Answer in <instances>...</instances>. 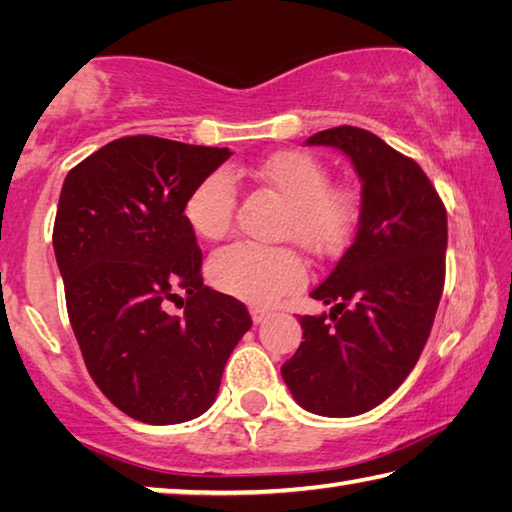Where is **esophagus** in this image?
<instances>
[{
  "label": "esophagus",
  "mask_w": 512,
  "mask_h": 512,
  "mask_svg": "<svg viewBox=\"0 0 512 512\" xmlns=\"http://www.w3.org/2000/svg\"><path fill=\"white\" fill-rule=\"evenodd\" d=\"M250 316H253V323H264V320L271 316V311H268L266 307L253 305V307H250Z\"/></svg>",
  "instance_id": "esophagus-1"
}]
</instances>
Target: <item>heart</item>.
Wrapping results in <instances>:
<instances>
[{
    "mask_svg": "<svg viewBox=\"0 0 512 512\" xmlns=\"http://www.w3.org/2000/svg\"><path fill=\"white\" fill-rule=\"evenodd\" d=\"M255 176L287 201L282 235L314 255L336 253L348 244L359 216L357 198L348 189L334 187L327 167L314 155L273 153L257 164ZM235 205V180L228 171L216 169L189 192L185 221L201 239H221L230 230ZM207 273L216 289L253 305H273L305 280V268L291 248L248 241L216 250Z\"/></svg>",
    "mask_w": 512,
    "mask_h": 512,
    "instance_id": "heart-1",
    "label": "heart"
}]
</instances>
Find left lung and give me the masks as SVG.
<instances>
[{"mask_svg": "<svg viewBox=\"0 0 512 512\" xmlns=\"http://www.w3.org/2000/svg\"><path fill=\"white\" fill-rule=\"evenodd\" d=\"M361 178L359 230L309 293L329 314L300 316L302 341L282 366L296 402L327 418L366 413L418 363L445 287L447 210L420 164L357 126L311 135Z\"/></svg>", "mask_w": 512, "mask_h": 512, "instance_id": "obj_1", "label": "left lung"}]
</instances>
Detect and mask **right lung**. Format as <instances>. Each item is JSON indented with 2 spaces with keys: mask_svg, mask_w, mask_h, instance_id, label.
<instances>
[{
  "mask_svg": "<svg viewBox=\"0 0 512 512\" xmlns=\"http://www.w3.org/2000/svg\"><path fill=\"white\" fill-rule=\"evenodd\" d=\"M230 155L121 137L76 164L60 192L54 253L83 361L101 393L146 424L210 409L225 361L253 325L244 302L203 284V253L185 221L189 192ZM176 299L180 317L168 311Z\"/></svg>",
  "mask_w": 512,
  "mask_h": 512,
  "instance_id": "add662e5",
  "label": "right lung"
}]
</instances>
